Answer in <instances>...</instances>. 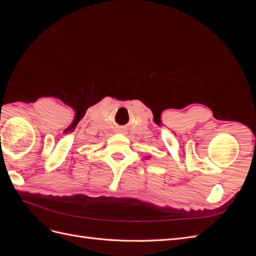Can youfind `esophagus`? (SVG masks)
<instances>
[{
    "label": "esophagus",
    "mask_w": 256,
    "mask_h": 256,
    "mask_svg": "<svg viewBox=\"0 0 256 256\" xmlns=\"http://www.w3.org/2000/svg\"><path fill=\"white\" fill-rule=\"evenodd\" d=\"M122 132H124L122 129H120V130H118V134H122Z\"/></svg>",
    "instance_id": "esophagus-1"
}]
</instances>
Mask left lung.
Instances as JSON below:
<instances>
[{
	"label": "left lung",
	"mask_w": 256,
	"mask_h": 256,
	"mask_svg": "<svg viewBox=\"0 0 256 256\" xmlns=\"http://www.w3.org/2000/svg\"><path fill=\"white\" fill-rule=\"evenodd\" d=\"M146 158H147V159H150V157H146Z\"/></svg>",
	"instance_id": "obj_1"
}]
</instances>
